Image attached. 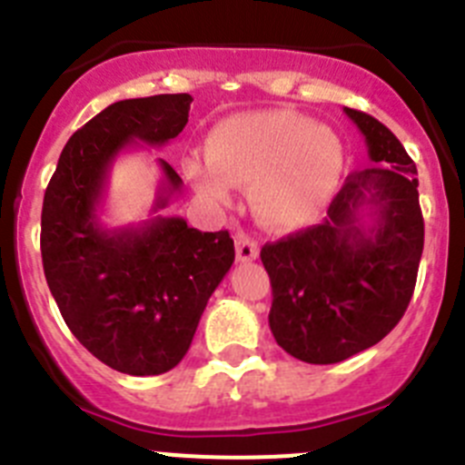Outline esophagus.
I'll return each instance as SVG.
<instances>
[{
  "label": "esophagus",
  "instance_id": "obj_1",
  "mask_svg": "<svg viewBox=\"0 0 465 465\" xmlns=\"http://www.w3.org/2000/svg\"><path fill=\"white\" fill-rule=\"evenodd\" d=\"M259 257V245L247 233H236V259L238 262H254Z\"/></svg>",
  "mask_w": 465,
  "mask_h": 465
}]
</instances>
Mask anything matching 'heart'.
Returning a JSON list of instances; mask_svg holds the SVG:
<instances>
[{
  "label": "heart",
  "instance_id": "1",
  "mask_svg": "<svg viewBox=\"0 0 465 465\" xmlns=\"http://www.w3.org/2000/svg\"><path fill=\"white\" fill-rule=\"evenodd\" d=\"M208 158L185 160L193 188L211 203H227L232 188L250 185L263 227L296 229L316 218L340 188L346 149L335 128L293 110L242 112L208 134Z\"/></svg>",
  "mask_w": 465,
  "mask_h": 465
}]
</instances>
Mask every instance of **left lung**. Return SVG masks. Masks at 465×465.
<instances>
[{"label":"left lung","mask_w":465,"mask_h":465,"mask_svg":"<svg viewBox=\"0 0 465 465\" xmlns=\"http://www.w3.org/2000/svg\"><path fill=\"white\" fill-rule=\"evenodd\" d=\"M344 112L379 164L349 173L323 223L262 250L272 337L310 364L341 362L392 331L413 296L424 247L415 163L381 121Z\"/></svg>","instance_id":"left-lung-1"}]
</instances>
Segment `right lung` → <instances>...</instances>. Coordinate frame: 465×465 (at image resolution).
<instances>
[{
	"instance_id": "add662e5",
	"label": "right lung",
	"mask_w": 465,
	"mask_h": 465,
	"mask_svg": "<svg viewBox=\"0 0 465 465\" xmlns=\"http://www.w3.org/2000/svg\"><path fill=\"white\" fill-rule=\"evenodd\" d=\"M190 94L130 98L105 107L64 146L41 213L43 271L52 298L82 346L112 370L158 376L193 344L208 298L233 263L229 232H199L153 215L137 227L98 218L116 155L164 146L188 124ZM163 181L151 213L181 193V176L158 160Z\"/></svg>"
}]
</instances>
